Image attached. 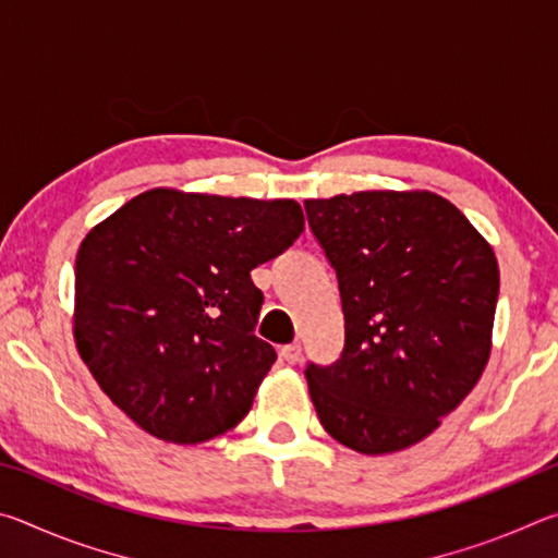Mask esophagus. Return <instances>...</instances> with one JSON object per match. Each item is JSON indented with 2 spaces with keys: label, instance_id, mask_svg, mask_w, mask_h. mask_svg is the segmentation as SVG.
<instances>
[{
  "label": "esophagus",
  "instance_id": "esophagus-1",
  "mask_svg": "<svg viewBox=\"0 0 558 558\" xmlns=\"http://www.w3.org/2000/svg\"><path fill=\"white\" fill-rule=\"evenodd\" d=\"M280 356L286 359L288 364H295V362H300V356H302V347L298 344V342H292V344H286L280 349Z\"/></svg>",
  "mask_w": 558,
  "mask_h": 558
}]
</instances>
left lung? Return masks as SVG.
Listing matches in <instances>:
<instances>
[{
	"label": "left lung",
	"instance_id": "8db88e82",
	"mask_svg": "<svg viewBox=\"0 0 558 558\" xmlns=\"http://www.w3.org/2000/svg\"><path fill=\"white\" fill-rule=\"evenodd\" d=\"M305 211L344 313L342 356L305 369L319 423L362 456L411 448L485 372L499 292L493 245L426 189L307 199Z\"/></svg>",
	"mask_w": 558,
	"mask_h": 558
}]
</instances>
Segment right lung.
Here are the masks:
<instances>
[{
	"label": "right lung",
	"instance_id": "1",
	"mask_svg": "<svg viewBox=\"0 0 558 558\" xmlns=\"http://www.w3.org/2000/svg\"><path fill=\"white\" fill-rule=\"evenodd\" d=\"M305 229L292 199L149 189L75 256L73 337L102 393L149 436L196 446L251 411L276 349L251 270Z\"/></svg>",
	"mask_w": 558,
	"mask_h": 558
}]
</instances>
